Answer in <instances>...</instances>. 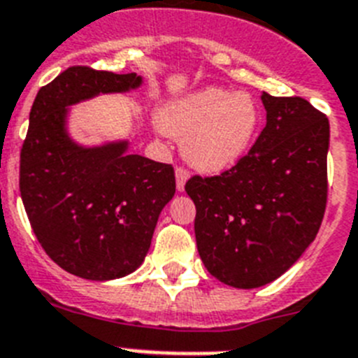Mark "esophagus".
Here are the masks:
<instances>
[{
	"mask_svg": "<svg viewBox=\"0 0 358 358\" xmlns=\"http://www.w3.org/2000/svg\"><path fill=\"white\" fill-rule=\"evenodd\" d=\"M175 176H176V189H178V192H183V189H185V182L189 180V171H187L185 167H176Z\"/></svg>",
	"mask_w": 358,
	"mask_h": 358,
	"instance_id": "obj_1",
	"label": "esophagus"
}]
</instances>
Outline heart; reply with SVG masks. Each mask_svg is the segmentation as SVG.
I'll return each mask as SVG.
<instances>
[{
    "label": "heart",
    "instance_id": "heart-1",
    "mask_svg": "<svg viewBox=\"0 0 358 358\" xmlns=\"http://www.w3.org/2000/svg\"><path fill=\"white\" fill-rule=\"evenodd\" d=\"M260 123L262 112L253 96L215 87L183 96L160 115V128L183 139V157L203 173H221L239 162Z\"/></svg>",
    "mask_w": 358,
    "mask_h": 358
}]
</instances>
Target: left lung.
<instances>
[{
    "instance_id": "1",
    "label": "left lung",
    "mask_w": 358,
    "mask_h": 358,
    "mask_svg": "<svg viewBox=\"0 0 358 358\" xmlns=\"http://www.w3.org/2000/svg\"><path fill=\"white\" fill-rule=\"evenodd\" d=\"M266 127L234 167L185 183L207 271L237 289L273 282L315 239L327 208L330 124L307 99L262 92Z\"/></svg>"
}]
</instances>
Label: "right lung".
I'll return each instance as SVG.
<instances>
[{"instance_id": "add662e5", "label": "right lung", "mask_w": 358, "mask_h": 358, "mask_svg": "<svg viewBox=\"0 0 358 358\" xmlns=\"http://www.w3.org/2000/svg\"><path fill=\"white\" fill-rule=\"evenodd\" d=\"M141 83L135 73L73 66L31 105L19 166L22 205L48 257L80 278L105 282L134 273L175 196L171 164L130 155L128 141L85 148L67 134L71 105Z\"/></svg>"}]
</instances>
